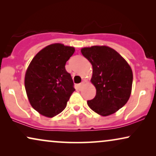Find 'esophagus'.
Wrapping results in <instances>:
<instances>
[{"label":"esophagus","mask_w":156,"mask_h":156,"mask_svg":"<svg viewBox=\"0 0 156 156\" xmlns=\"http://www.w3.org/2000/svg\"><path fill=\"white\" fill-rule=\"evenodd\" d=\"M84 84H85V82H82L80 83V84H79V87H80V89H81V88H82L83 86H84Z\"/></svg>","instance_id":"1"}]
</instances>
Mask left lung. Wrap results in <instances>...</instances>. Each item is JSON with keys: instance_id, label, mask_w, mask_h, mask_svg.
Wrapping results in <instances>:
<instances>
[{"instance_id": "8db88e82", "label": "left lung", "mask_w": 156, "mask_h": 156, "mask_svg": "<svg viewBox=\"0 0 156 156\" xmlns=\"http://www.w3.org/2000/svg\"><path fill=\"white\" fill-rule=\"evenodd\" d=\"M81 52L92 65L91 82L97 89L95 97L87 101V104L101 116L113 114L129 99L133 83L131 67L109 47L84 48Z\"/></svg>"}]
</instances>
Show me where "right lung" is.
<instances>
[{"label": "right lung", "instance_id": "add662e5", "mask_svg": "<svg viewBox=\"0 0 156 156\" xmlns=\"http://www.w3.org/2000/svg\"><path fill=\"white\" fill-rule=\"evenodd\" d=\"M74 48L55 43L45 47L34 57L25 73V87L34 109L44 116L54 117L65 109L75 91L65 65Z\"/></svg>", "mask_w": 156, "mask_h": 156}]
</instances>
